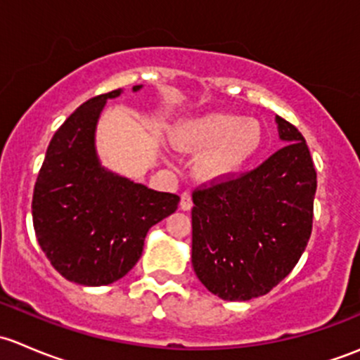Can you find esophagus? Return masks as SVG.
I'll return each mask as SVG.
<instances>
[{"label": "esophagus", "mask_w": 360, "mask_h": 360, "mask_svg": "<svg viewBox=\"0 0 360 360\" xmlns=\"http://www.w3.org/2000/svg\"><path fill=\"white\" fill-rule=\"evenodd\" d=\"M181 209L183 210H190L191 207H193V202H191V195L188 193V191H184L183 195H181Z\"/></svg>", "instance_id": "obj_1"}]
</instances>
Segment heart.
Listing matches in <instances>:
<instances>
[{
    "label": "heart",
    "mask_w": 360,
    "mask_h": 360,
    "mask_svg": "<svg viewBox=\"0 0 360 360\" xmlns=\"http://www.w3.org/2000/svg\"><path fill=\"white\" fill-rule=\"evenodd\" d=\"M172 143L179 150L202 153L197 162L200 177L223 181L240 172L257 153L263 129L254 118L214 111L181 122L172 130Z\"/></svg>",
    "instance_id": "1"
}]
</instances>
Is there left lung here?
Returning <instances> with one entry per match:
<instances>
[{
    "label": "left lung",
    "mask_w": 360,
    "mask_h": 360,
    "mask_svg": "<svg viewBox=\"0 0 360 360\" xmlns=\"http://www.w3.org/2000/svg\"><path fill=\"white\" fill-rule=\"evenodd\" d=\"M285 146L254 170L193 191L191 263L210 292L248 301L284 281L314 223L317 172L300 130L275 116Z\"/></svg>",
    "instance_id": "8db88e82"
}]
</instances>
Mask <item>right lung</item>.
<instances>
[{"mask_svg": "<svg viewBox=\"0 0 360 360\" xmlns=\"http://www.w3.org/2000/svg\"><path fill=\"white\" fill-rule=\"evenodd\" d=\"M141 85L134 86V92ZM83 103L53 134L32 193V224L52 266L79 285H108L129 274L153 224L179 197L112 174L96 153V127L108 99Z\"/></svg>", "mask_w": 360, "mask_h": 360, "instance_id": "right-lung-1", "label": "right lung"}]
</instances>
